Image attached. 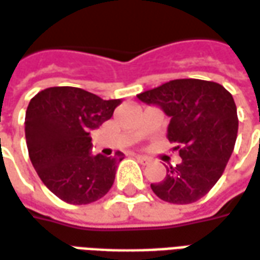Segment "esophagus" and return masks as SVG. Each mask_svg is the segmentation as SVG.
Segmentation results:
<instances>
[{
	"label": "esophagus",
	"instance_id": "esophagus-1",
	"mask_svg": "<svg viewBox=\"0 0 260 260\" xmlns=\"http://www.w3.org/2000/svg\"><path fill=\"white\" fill-rule=\"evenodd\" d=\"M136 160L142 161V163H146V161H149V157L148 156H143V155H135Z\"/></svg>",
	"mask_w": 260,
	"mask_h": 260
}]
</instances>
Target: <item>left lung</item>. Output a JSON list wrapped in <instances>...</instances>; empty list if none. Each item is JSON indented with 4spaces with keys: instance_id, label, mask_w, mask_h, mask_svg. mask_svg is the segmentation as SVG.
Segmentation results:
<instances>
[{
    "instance_id": "1",
    "label": "left lung",
    "mask_w": 260,
    "mask_h": 260,
    "mask_svg": "<svg viewBox=\"0 0 260 260\" xmlns=\"http://www.w3.org/2000/svg\"><path fill=\"white\" fill-rule=\"evenodd\" d=\"M170 117L168 139L181 161L166 168L160 183L150 184L163 201L190 204L218 181L231 157L238 134L237 105L231 92L206 80H172L136 95Z\"/></svg>"
}]
</instances>
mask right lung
<instances>
[{
  "mask_svg": "<svg viewBox=\"0 0 260 260\" xmlns=\"http://www.w3.org/2000/svg\"><path fill=\"white\" fill-rule=\"evenodd\" d=\"M119 104L77 87H50L30 100L25 115L29 157L43 184L69 204L97 201L114 184L125 155H91L90 132Z\"/></svg>",
  "mask_w": 260,
  "mask_h": 260,
  "instance_id": "obj_1",
  "label": "right lung"
}]
</instances>
